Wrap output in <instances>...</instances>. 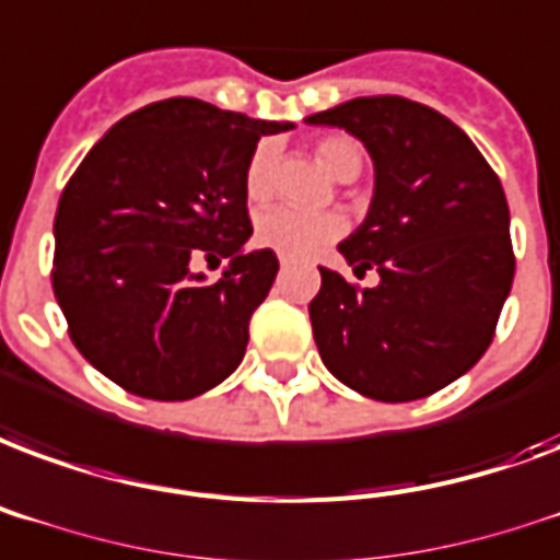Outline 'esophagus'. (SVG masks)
I'll list each match as a JSON object with an SVG mask.
<instances>
[{
	"label": "esophagus",
	"mask_w": 560,
	"mask_h": 560,
	"mask_svg": "<svg viewBox=\"0 0 560 560\" xmlns=\"http://www.w3.org/2000/svg\"><path fill=\"white\" fill-rule=\"evenodd\" d=\"M280 265H283V268H289V265H292V256L280 254Z\"/></svg>",
	"instance_id": "1"
}]
</instances>
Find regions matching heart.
Returning <instances> with one entry per match:
<instances>
[{
    "label": "heart",
    "mask_w": 560,
    "mask_h": 560,
    "mask_svg": "<svg viewBox=\"0 0 560 560\" xmlns=\"http://www.w3.org/2000/svg\"><path fill=\"white\" fill-rule=\"evenodd\" d=\"M315 159L327 174L336 179H354L363 167V147L348 136H327L315 144ZM271 165H275V147L256 144L245 165V195L250 203H265L271 197ZM345 224L339 215H304L295 209H265L254 224V242L259 247H268L275 254L301 256L315 254L318 247L330 245L342 235Z\"/></svg>",
    "instance_id": "b5f03b06"
}]
</instances>
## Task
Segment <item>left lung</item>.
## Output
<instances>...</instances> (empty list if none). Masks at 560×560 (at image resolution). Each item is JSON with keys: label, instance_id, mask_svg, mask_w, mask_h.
Listing matches in <instances>:
<instances>
[{"label": "left lung", "instance_id": "obj_1", "mask_svg": "<svg viewBox=\"0 0 560 560\" xmlns=\"http://www.w3.org/2000/svg\"><path fill=\"white\" fill-rule=\"evenodd\" d=\"M306 124L351 132L375 162L369 215L339 254L381 283L357 289L318 268V354L375 401L436 393L481 360L514 283L502 183L460 126L405 96H357Z\"/></svg>", "mask_w": 560, "mask_h": 560}]
</instances>
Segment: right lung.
Masks as SVG:
<instances>
[{
	"label": "right lung",
	"instance_id": "add662e5",
	"mask_svg": "<svg viewBox=\"0 0 560 560\" xmlns=\"http://www.w3.org/2000/svg\"><path fill=\"white\" fill-rule=\"evenodd\" d=\"M285 129L174 96L112 126L65 185L52 289L79 354L126 393L185 401L242 363L280 268L245 250V165ZM200 253L231 259L215 284L190 271Z\"/></svg>",
	"mask_w": 560,
	"mask_h": 560
}]
</instances>
